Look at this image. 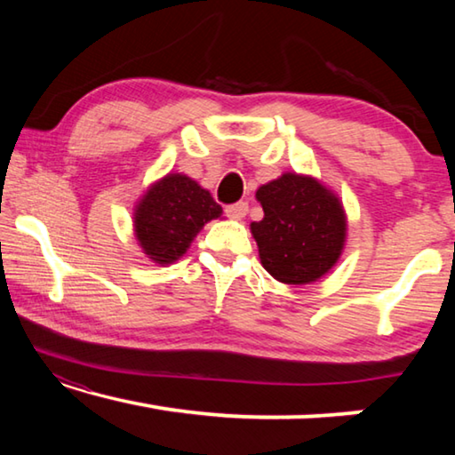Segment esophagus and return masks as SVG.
Returning <instances> with one entry per match:
<instances>
[{
    "instance_id": "34e87169",
    "label": "esophagus",
    "mask_w": 455,
    "mask_h": 455,
    "mask_svg": "<svg viewBox=\"0 0 455 455\" xmlns=\"http://www.w3.org/2000/svg\"><path fill=\"white\" fill-rule=\"evenodd\" d=\"M246 211H249V204L246 203H235V204H228V206H225V212H227V217L228 219H235V220H238V219H243L244 214H246Z\"/></svg>"
}]
</instances>
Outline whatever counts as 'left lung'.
Here are the masks:
<instances>
[{
  "label": "left lung",
  "instance_id": "left-lung-1",
  "mask_svg": "<svg viewBox=\"0 0 455 455\" xmlns=\"http://www.w3.org/2000/svg\"><path fill=\"white\" fill-rule=\"evenodd\" d=\"M257 200L265 217L252 222L260 263L276 281L307 284L337 263L345 243L339 198L311 176L295 172L263 184Z\"/></svg>",
  "mask_w": 455,
  "mask_h": 455
}]
</instances>
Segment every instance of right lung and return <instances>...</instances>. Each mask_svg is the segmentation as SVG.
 <instances>
[{
    "mask_svg": "<svg viewBox=\"0 0 455 455\" xmlns=\"http://www.w3.org/2000/svg\"><path fill=\"white\" fill-rule=\"evenodd\" d=\"M220 204L209 190L184 174H168L152 184L134 212L142 251L158 265L180 259L206 222L219 219Z\"/></svg>",
    "mask_w": 455,
    "mask_h": 455,
    "instance_id": "add662e5",
    "label": "right lung"
}]
</instances>
